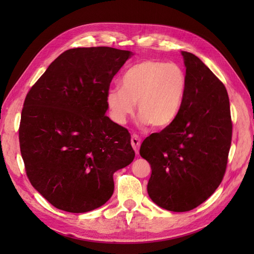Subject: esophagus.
Returning a JSON list of instances; mask_svg holds the SVG:
<instances>
[{
    "label": "esophagus",
    "instance_id": "1",
    "mask_svg": "<svg viewBox=\"0 0 254 254\" xmlns=\"http://www.w3.org/2000/svg\"><path fill=\"white\" fill-rule=\"evenodd\" d=\"M131 145H132V147H133L135 153H139V148H140V145H141V139L139 137V135L132 134V136H131Z\"/></svg>",
    "mask_w": 254,
    "mask_h": 254
}]
</instances>
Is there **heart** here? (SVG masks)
<instances>
[{
  "instance_id": "heart-1",
  "label": "heart",
  "mask_w": 254,
  "mask_h": 254,
  "mask_svg": "<svg viewBox=\"0 0 254 254\" xmlns=\"http://www.w3.org/2000/svg\"><path fill=\"white\" fill-rule=\"evenodd\" d=\"M186 86V75L180 66L153 59L143 60L122 76V89L109 90L106 104L111 120L117 124H125L136 104L140 123L162 129L178 115Z\"/></svg>"
}]
</instances>
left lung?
<instances>
[{
    "label": "left lung",
    "instance_id": "8db88e82",
    "mask_svg": "<svg viewBox=\"0 0 254 254\" xmlns=\"http://www.w3.org/2000/svg\"><path fill=\"white\" fill-rule=\"evenodd\" d=\"M186 93L170 126L143 141L148 161L147 191L160 207L187 212L209 198L224 178L232 139L226 87L194 54L181 52Z\"/></svg>",
    "mask_w": 254,
    "mask_h": 254
}]
</instances>
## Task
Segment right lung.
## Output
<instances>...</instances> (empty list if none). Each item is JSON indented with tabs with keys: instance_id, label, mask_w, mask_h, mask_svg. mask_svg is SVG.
Wrapping results in <instances>:
<instances>
[{
	"instance_id": "add662e5",
	"label": "right lung",
	"mask_w": 254,
	"mask_h": 254,
	"mask_svg": "<svg viewBox=\"0 0 254 254\" xmlns=\"http://www.w3.org/2000/svg\"><path fill=\"white\" fill-rule=\"evenodd\" d=\"M132 55L108 47L67 50L26 95L19 129L26 175L59 210L105 204L113 174L134 159L128 130L106 117L110 82Z\"/></svg>"
}]
</instances>
